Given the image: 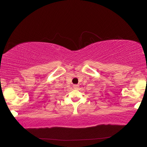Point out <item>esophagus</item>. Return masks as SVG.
<instances>
[{
    "label": "esophagus",
    "mask_w": 147,
    "mask_h": 147,
    "mask_svg": "<svg viewBox=\"0 0 147 147\" xmlns=\"http://www.w3.org/2000/svg\"><path fill=\"white\" fill-rule=\"evenodd\" d=\"M79 85H73L74 88H79Z\"/></svg>",
    "instance_id": "1"
}]
</instances>
